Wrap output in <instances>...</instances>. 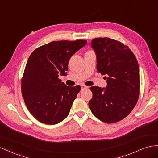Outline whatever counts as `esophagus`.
Masks as SVG:
<instances>
[{
    "label": "esophagus",
    "instance_id": "1",
    "mask_svg": "<svg viewBox=\"0 0 158 158\" xmlns=\"http://www.w3.org/2000/svg\"><path fill=\"white\" fill-rule=\"evenodd\" d=\"M88 87L86 86H85V85H84V84L81 85V90H84V89H88Z\"/></svg>",
    "mask_w": 158,
    "mask_h": 158
}]
</instances>
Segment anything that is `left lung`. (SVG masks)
<instances>
[{"instance_id":"8db88e82","label":"left lung","mask_w":158,"mask_h":158,"mask_svg":"<svg viewBox=\"0 0 158 158\" xmlns=\"http://www.w3.org/2000/svg\"><path fill=\"white\" fill-rule=\"evenodd\" d=\"M97 60V71L105 76V88L92 86L88 105L100 120L114 123L122 120L133 110L139 95V69L128 46L109 38L91 42Z\"/></svg>"}]
</instances>
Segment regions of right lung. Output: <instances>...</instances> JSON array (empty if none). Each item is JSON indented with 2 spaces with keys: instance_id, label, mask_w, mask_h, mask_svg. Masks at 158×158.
Returning a JSON list of instances; mask_svg holds the SVG:
<instances>
[{
  "instance_id": "1",
  "label": "right lung",
  "mask_w": 158,
  "mask_h": 158,
  "mask_svg": "<svg viewBox=\"0 0 158 158\" xmlns=\"http://www.w3.org/2000/svg\"><path fill=\"white\" fill-rule=\"evenodd\" d=\"M86 44L83 40L54 41L29 56L21 91L28 110L37 120L54 125L68 116L80 86H66L58 76L66 73L71 56Z\"/></svg>"
}]
</instances>
